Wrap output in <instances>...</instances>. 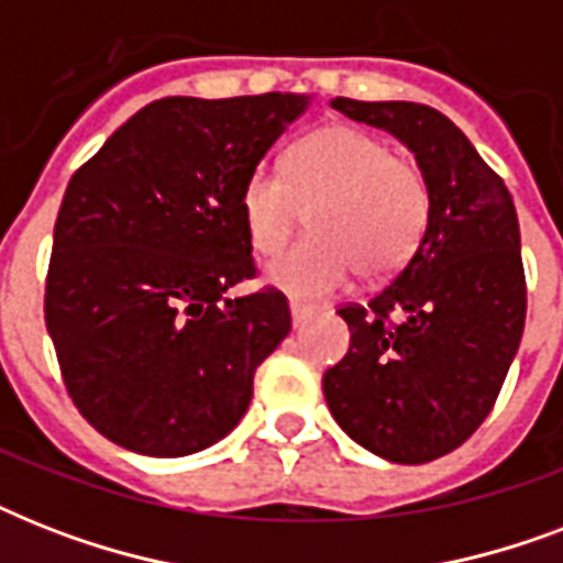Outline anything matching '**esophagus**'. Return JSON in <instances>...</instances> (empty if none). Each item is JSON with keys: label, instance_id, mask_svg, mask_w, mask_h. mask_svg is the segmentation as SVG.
<instances>
[{"label": "esophagus", "instance_id": "esophagus-1", "mask_svg": "<svg viewBox=\"0 0 563 563\" xmlns=\"http://www.w3.org/2000/svg\"><path fill=\"white\" fill-rule=\"evenodd\" d=\"M291 324L295 327H303L309 321V318L316 316V309L307 307V303H298V300H291Z\"/></svg>", "mask_w": 563, "mask_h": 563}]
</instances>
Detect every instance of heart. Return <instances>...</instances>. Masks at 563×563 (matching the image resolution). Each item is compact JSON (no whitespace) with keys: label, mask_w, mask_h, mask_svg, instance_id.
<instances>
[{"label":"heart","mask_w":563,"mask_h":563,"mask_svg":"<svg viewBox=\"0 0 563 563\" xmlns=\"http://www.w3.org/2000/svg\"><path fill=\"white\" fill-rule=\"evenodd\" d=\"M309 210L307 242L277 256L265 280L291 298H327L360 272L391 277L418 251L429 219V180L418 163L351 125L321 128L291 145L283 175L256 169L239 192L254 254L289 245Z\"/></svg>","instance_id":"b5f03b06"}]
</instances>
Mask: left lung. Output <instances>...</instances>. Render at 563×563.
<instances>
[{"label": "left lung", "mask_w": 563, "mask_h": 563, "mask_svg": "<svg viewBox=\"0 0 563 563\" xmlns=\"http://www.w3.org/2000/svg\"><path fill=\"white\" fill-rule=\"evenodd\" d=\"M400 140L429 180L418 251L362 307L339 309L351 351L324 374L347 435L397 464L453 453L490 415L526 324L511 192L471 140L415 101H330Z\"/></svg>", "instance_id": "8db88e82"}]
</instances>
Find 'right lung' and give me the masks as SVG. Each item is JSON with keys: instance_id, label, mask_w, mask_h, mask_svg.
<instances>
[{"instance_id": "1", "label": "right lung", "mask_w": 563, "mask_h": 563, "mask_svg": "<svg viewBox=\"0 0 563 563\" xmlns=\"http://www.w3.org/2000/svg\"><path fill=\"white\" fill-rule=\"evenodd\" d=\"M309 96H169L136 110L66 187L46 330L75 409L113 444L178 459L236 427L289 335L256 274L239 192Z\"/></svg>"}]
</instances>
